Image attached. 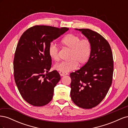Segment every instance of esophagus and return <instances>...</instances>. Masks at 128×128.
Returning <instances> with one entry per match:
<instances>
[{"mask_svg": "<svg viewBox=\"0 0 128 128\" xmlns=\"http://www.w3.org/2000/svg\"><path fill=\"white\" fill-rule=\"evenodd\" d=\"M59 74L61 76H64L65 75H67L68 74L67 73H64V72H59Z\"/></svg>", "mask_w": 128, "mask_h": 128, "instance_id": "1", "label": "esophagus"}]
</instances>
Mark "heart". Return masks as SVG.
Returning <instances> with one entry per match:
<instances>
[{"mask_svg": "<svg viewBox=\"0 0 128 128\" xmlns=\"http://www.w3.org/2000/svg\"><path fill=\"white\" fill-rule=\"evenodd\" d=\"M61 44L70 50L69 61H62L56 64L53 69L56 70L67 73L79 66L86 64L90 59L92 52V44L87 38L82 39L75 34H68L61 40ZM50 57L54 61L59 60V49L54 42H51L48 48Z\"/></svg>", "mask_w": 128, "mask_h": 128, "instance_id": "obj_1", "label": "heart"}]
</instances>
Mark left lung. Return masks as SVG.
Here are the masks:
<instances>
[{
  "instance_id": "left-lung-1",
  "label": "left lung",
  "mask_w": 128,
  "mask_h": 128,
  "mask_svg": "<svg viewBox=\"0 0 128 128\" xmlns=\"http://www.w3.org/2000/svg\"><path fill=\"white\" fill-rule=\"evenodd\" d=\"M90 40L92 52L88 62L70 73V96L77 106L90 109L105 97L112 85L113 58L108 42L99 34L88 29H75Z\"/></svg>"
}]
</instances>
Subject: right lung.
I'll return each mask as SVG.
<instances>
[{"instance_id":"obj_1","label":"right lung","mask_w":128,"mask_h":128,"mask_svg":"<svg viewBox=\"0 0 128 128\" xmlns=\"http://www.w3.org/2000/svg\"><path fill=\"white\" fill-rule=\"evenodd\" d=\"M68 30L35 26L27 29L18 40L13 62L15 82L22 98L32 105L44 106L52 99L54 88L61 77L56 70L48 72L52 59L48 48Z\"/></svg>"}]
</instances>
